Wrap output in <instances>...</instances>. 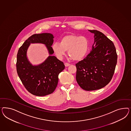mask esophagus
I'll list each match as a JSON object with an SVG mask.
<instances>
[{"instance_id":"esophagus-1","label":"esophagus","mask_w":131,"mask_h":131,"mask_svg":"<svg viewBox=\"0 0 131 131\" xmlns=\"http://www.w3.org/2000/svg\"><path fill=\"white\" fill-rule=\"evenodd\" d=\"M64 65H65V66L66 67H68V66H69L70 65V64L68 63H65L64 64Z\"/></svg>"}]
</instances>
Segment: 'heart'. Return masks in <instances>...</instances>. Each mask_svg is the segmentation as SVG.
Instances as JSON below:
<instances>
[{"label": "heart", "instance_id": "heart-1", "mask_svg": "<svg viewBox=\"0 0 131 131\" xmlns=\"http://www.w3.org/2000/svg\"><path fill=\"white\" fill-rule=\"evenodd\" d=\"M89 48V42L87 38L73 34L64 36L60 43H55L52 46V49L57 57L61 59L66 51L74 61H80L86 55Z\"/></svg>", "mask_w": 131, "mask_h": 131}]
</instances>
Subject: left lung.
<instances>
[{"label":"left lung","mask_w":131,"mask_h":131,"mask_svg":"<svg viewBox=\"0 0 131 131\" xmlns=\"http://www.w3.org/2000/svg\"><path fill=\"white\" fill-rule=\"evenodd\" d=\"M94 34L92 51L76 64V79L86 91L98 90L107 85L114 74L117 62L114 45L102 32L89 30Z\"/></svg>","instance_id":"left-lung-1"}]
</instances>
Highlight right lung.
<instances>
[{"label": "right lung", "mask_w": 131, "mask_h": 131, "mask_svg": "<svg viewBox=\"0 0 131 131\" xmlns=\"http://www.w3.org/2000/svg\"><path fill=\"white\" fill-rule=\"evenodd\" d=\"M54 36L50 33L34 34L20 47L17 56L16 69L18 75L26 90L34 95L42 96L55 91L60 72L65 69L63 62L55 56L51 46ZM31 43L45 44L50 55L42 64L33 66L28 60L27 51Z\"/></svg>", "instance_id": "right-lung-1"}]
</instances>
